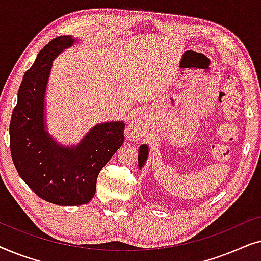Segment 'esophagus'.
<instances>
[{
    "label": "esophagus",
    "instance_id": "obj_1",
    "mask_svg": "<svg viewBox=\"0 0 261 261\" xmlns=\"http://www.w3.org/2000/svg\"><path fill=\"white\" fill-rule=\"evenodd\" d=\"M141 120H134V121H130L129 123V130H132V133H140L141 130Z\"/></svg>",
    "mask_w": 261,
    "mask_h": 261
}]
</instances>
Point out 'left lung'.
I'll list each match as a JSON object with an SVG mask.
<instances>
[{
  "label": "left lung",
  "mask_w": 261,
  "mask_h": 261,
  "mask_svg": "<svg viewBox=\"0 0 261 261\" xmlns=\"http://www.w3.org/2000/svg\"><path fill=\"white\" fill-rule=\"evenodd\" d=\"M148 153H149V148L146 144H142L139 148V155H138V163H139V169H142L144 165L146 164V160L148 158Z\"/></svg>",
  "instance_id": "8db88e82"
}]
</instances>
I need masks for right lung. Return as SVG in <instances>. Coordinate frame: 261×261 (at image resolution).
Masks as SVG:
<instances>
[{"mask_svg": "<svg viewBox=\"0 0 261 261\" xmlns=\"http://www.w3.org/2000/svg\"><path fill=\"white\" fill-rule=\"evenodd\" d=\"M78 39L60 35L38 53L26 71L10 120V152L17 173L39 197L63 206L87 204L96 180L123 144L122 121L92 126L77 145H63L47 130L46 89L53 60Z\"/></svg>", "mask_w": 261, "mask_h": 261, "instance_id": "obj_1", "label": "right lung"}]
</instances>
